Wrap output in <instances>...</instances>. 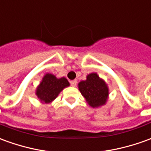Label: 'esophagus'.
I'll return each instance as SVG.
<instances>
[{"label": "esophagus", "mask_w": 151, "mask_h": 151, "mask_svg": "<svg viewBox=\"0 0 151 151\" xmlns=\"http://www.w3.org/2000/svg\"><path fill=\"white\" fill-rule=\"evenodd\" d=\"M70 84H71L73 86H75L76 85H77V80H76V79H74V80H72V81L70 82Z\"/></svg>", "instance_id": "1"}]
</instances>
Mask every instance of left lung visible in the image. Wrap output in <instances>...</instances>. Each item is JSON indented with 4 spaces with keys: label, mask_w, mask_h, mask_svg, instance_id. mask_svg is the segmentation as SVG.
<instances>
[{
    "label": "left lung",
    "mask_w": 151,
    "mask_h": 151,
    "mask_svg": "<svg viewBox=\"0 0 151 151\" xmlns=\"http://www.w3.org/2000/svg\"><path fill=\"white\" fill-rule=\"evenodd\" d=\"M78 88L91 107L105 105L109 96L108 87L96 73H91L86 80L78 83Z\"/></svg>",
    "instance_id": "obj_1"
}]
</instances>
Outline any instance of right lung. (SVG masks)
I'll return each mask as SVG.
<instances>
[{"mask_svg":"<svg viewBox=\"0 0 151 151\" xmlns=\"http://www.w3.org/2000/svg\"><path fill=\"white\" fill-rule=\"evenodd\" d=\"M68 86H69V83L65 78L58 79L55 76L47 73L40 83L36 94L42 101L50 103L57 97L61 91Z\"/></svg>","mask_w":151,"mask_h":151,"instance_id":"add662e5","label":"right lung"}]
</instances>
